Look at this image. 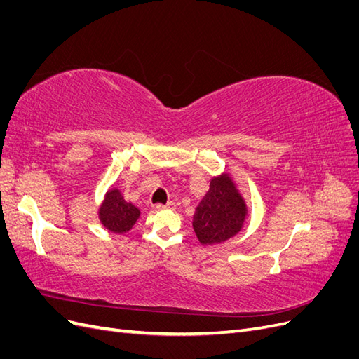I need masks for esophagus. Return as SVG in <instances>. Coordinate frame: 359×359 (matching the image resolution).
Instances as JSON below:
<instances>
[{
	"instance_id": "1",
	"label": "esophagus",
	"mask_w": 359,
	"mask_h": 359,
	"mask_svg": "<svg viewBox=\"0 0 359 359\" xmlns=\"http://www.w3.org/2000/svg\"><path fill=\"white\" fill-rule=\"evenodd\" d=\"M157 210H175V203L173 202H168L166 205H161V203H158L157 206H156Z\"/></svg>"
}]
</instances>
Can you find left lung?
<instances>
[{"label":"left lung","instance_id":"1","mask_svg":"<svg viewBox=\"0 0 359 359\" xmlns=\"http://www.w3.org/2000/svg\"><path fill=\"white\" fill-rule=\"evenodd\" d=\"M247 203L227 172L212 177L210 189L196 206L193 229L202 245L222 244L241 232Z\"/></svg>","mask_w":359,"mask_h":359}]
</instances>
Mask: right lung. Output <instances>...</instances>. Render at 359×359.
Listing matches in <instances>:
<instances>
[{"label":"right lung","instance_id":"add662e5","mask_svg":"<svg viewBox=\"0 0 359 359\" xmlns=\"http://www.w3.org/2000/svg\"><path fill=\"white\" fill-rule=\"evenodd\" d=\"M140 217V210L127 202L119 189H109L99 208V220L109 232L123 235L128 232Z\"/></svg>","mask_w":359,"mask_h":359}]
</instances>
